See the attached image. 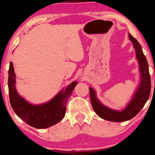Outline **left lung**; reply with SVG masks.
I'll list each match as a JSON object with an SVG mask.
<instances>
[{
    "instance_id": "8db88e82",
    "label": "left lung",
    "mask_w": 155,
    "mask_h": 155,
    "mask_svg": "<svg viewBox=\"0 0 155 155\" xmlns=\"http://www.w3.org/2000/svg\"><path fill=\"white\" fill-rule=\"evenodd\" d=\"M128 37L133 44L135 56L139 65L140 81L130 99L125 107L122 110H116L107 107L101 103L97 97V93L94 89L91 87H89L91 102L95 113L99 117L109 121L122 122L133 118L143 109L150 97L151 81L147 59L139 42L129 33Z\"/></svg>"
}]
</instances>
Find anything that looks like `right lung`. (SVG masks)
<instances>
[{
  "label": "right lung",
  "instance_id": "obj_1",
  "mask_svg": "<svg viewBox=\"0 0 155 155\" xmlns=\"http://www.w3.org/2000/svg\"><path fill=\"white\" fill-rule=\"evenodd\" d=\"M16 75L13 63H10L8 71V90L11 107L19 118L29 126L38 129L47 128L58 124L64 118L66 103L78 82H71L63 88L49 101L33 104L20 96L16 89Z\"/></svg>",
  "mask_w": 155,
  "mask_h": 155
}]
</instances>
